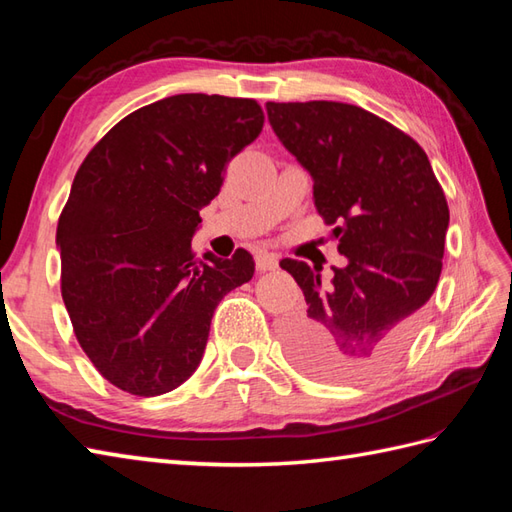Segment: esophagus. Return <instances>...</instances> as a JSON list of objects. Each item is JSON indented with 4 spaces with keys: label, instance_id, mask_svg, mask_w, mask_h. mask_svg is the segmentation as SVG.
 I'll use <instances>...</instances> for the list:
<instances>
[{
    "label": "esophagus",
    "instance_id": "esophagus-1",
    "mask_svg": "<svg viewBox=\"0 0 512 512\" xmlns=\"http://www.w3.org/2000/svg\"><path fill=\"white\" fill-rule=\"evenodd\" d=\"M255 266L259 273H266V270H275L279 266V259L273 253H257L255 255Z\"/></svg>",
    "mask_w": 512,
    "mask_h": 512
}]
</instances>
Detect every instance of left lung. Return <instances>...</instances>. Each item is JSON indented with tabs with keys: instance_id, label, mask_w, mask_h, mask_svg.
Returning a JSON list of instances; mask_svg holds the SVG:
<instances>
[{
	"instance_id": "left-lung-1",
	"label": "left lung",
	"mask_w": 512,
	"mask_h": 512,
	"mask_svg": "<svg viewBox=\"0 0 512 512\" xmlns=\"http://www.w3.org/2000/svg\"><path fill=\"white\" fill-rule=\"evenodd\" d=\"M281 143L310 171L314 206L339 239L345 268L281 259L308 310L284 328L299 369L352 383L385 372L409 345L442 273L449 204L424 149L363 107L266 103Z\"/></svg>"
}]
</instances>
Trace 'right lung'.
Instances as JSON below:
<instances>
[{
    "label": "right lung",
    "instance_id": "obj_1",
    "mask_svg": "<svg viewBox=\"0 0 512 512\" xmlns=\"http://www.w3.org/2000/svg\"><path fill=\"white\" fill-rule=\"evenodd\" d=\"M264 127L253 99L178 94L125 116L85 156L59 226L61 297L99 374L160 396L198 369L217 303L253 255L195 259L200 209Z\"/></svg>",
    "mask_w": 512,
    "mask_h": 512
}]
</instances>
